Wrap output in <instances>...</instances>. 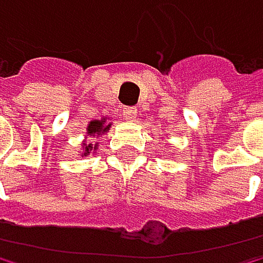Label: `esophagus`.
<instances>
[{"mask_svg": "<svg viewBox=\"0 0 263 263\" xmlns=\"http://www.w3.org/2000/svg\"><path fill=\"white\" fill-rule=\"evenodd\" d=\"M123 115H125L126 120L133 122L135 118H137V108H135V107H125L123 108Z\"/></svg>", "mask_w": 263, "mask_h": 263, "instance_id": "obj_1", "label": "esophagus"}]
</instances>
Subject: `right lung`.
<instances>
[{
    "label": "right lung",
    "mask_w": 263,
    "mask_h": 263,
    "mask_svg": "<svg viewBox=\"0 0 263 263\" xmlns=\"http://www.w3.org/2000/svg\"><path fill=\"white\" fill-rule=\"evenodd\" d=\"M105 122H107V118H102V120H92L87 126V137L95 138V137H99V135L108 132L110 123L105 125ZM92 149L93 152L97 149V143H95V145H92V143H82V156H87Z\"/></svg>",
    "instance_id": "add662e5"
}]
</instances>
